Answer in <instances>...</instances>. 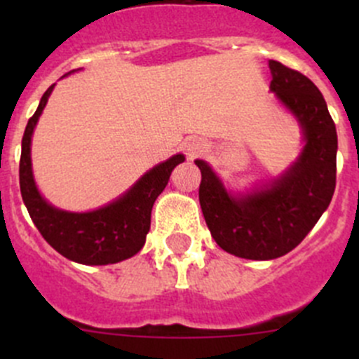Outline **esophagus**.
Segmentation results:
<instances>
[{
    "instance_id": "34e87169",
    "label": "esophagus",
    "mask_w": 359,
    "mask_h": 359,
    "mask_svg": "<svg viewBox=\"0 0 359 359\" xmlns=\"http://www.w3.org/2000/svg\"><path fill=\"white\" fill-rule=\"evenodd\" d=\"M198 153H203V146H194V147H191V149H189L191 156H196Z\"/></svg>"
}]
</instances>
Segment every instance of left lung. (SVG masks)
I'll use <instances>...</instances> for the list:
<instances>
[{
    "mask_svg": "<svg viewBox=\"0 0 359 359\" xmlns=\"http://www.w3.org/2000/svg\"><path fill=\"white\" fill-rule=\"evenodd\" d=\"M271 90L299 118L306 146L287 173L247 196L227 194L219 177L201 170L200 205L213 240L227 253L252 260L278 259L307 236L335 191L337 130L318 86L302 72L269 62Z\"/></svg>",
    "mask_w": 359,
    "mask_h": 359,
    "instance_id": "left-lung-1",
    "label": "left lung"
}]
</instances>
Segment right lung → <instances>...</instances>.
<instances>
[{"instance_id": "add662e5", "label": "right lung", "mask_w": 359, "mask_h": 359, "mask_svg": "<svg viewBox=\"0 0 359 359\" xmlns=\"http://www.w3.org/2000/svg\"><path fill=\"white\" fill-rule=\"evenodd\" d=\"M53 85L43 93L39 106L29 118L20 153V194L32 222L46 243L60 255L85 266H107L135 255L146 243L151 227V210L168 184L170 173L182 154H175L146 173L125 196L88 213H71L53 208L36 189L31 170V135L45 109Z\"/></svg>"}]
</instances>
